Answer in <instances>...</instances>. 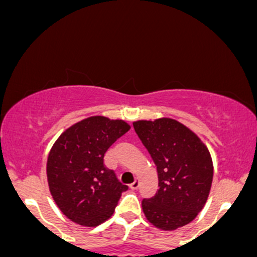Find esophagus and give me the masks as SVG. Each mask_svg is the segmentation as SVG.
<instances>
[{
  "label": "esophagus",
  "mask_w": 257,
  "mask_h": 257,
  "mask_svg": "<svg viewBox=\"0 0 257 257\" xmlns=\"http://www.w3.org/2000/svg\"><path fill=\"white\" fill-rule=\"evenodd\" d=\"M139 186H140V181H139V180H135L134 183L130 184V189H132V190L139 189Z\"/></svg>",
  "instance_id": "obj_1"
}]
</instances>
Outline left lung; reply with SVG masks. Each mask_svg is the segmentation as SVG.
Masks as SVG:
<instances>
[{"label":"left lung","instance_id":"1","mask_svg":"<svg viewBox=\"0 0 257 257\" xmlns=\"http://www.w3.org/2000/svg\"><path fill=\"white\" fill-rule=\"evenodd\" d=\"M134 127L158 172V191L142 201L148 222L175 230L203 208L213 179V163L205 143L191 130L169 117L139 120Z\"/></svg>","mask_w":257,"mask_h":257}]
</instances>
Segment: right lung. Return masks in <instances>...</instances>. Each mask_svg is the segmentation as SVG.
Listing matches in <instances>:
<instances>
[{
	"label": "right lung",
	"mask_w": 257,
	"mask_h": 257,
	"mask_svg": "<svg viewBox=\"0 0 257 257\" xmlns=\"http://www.w3.org/2000/svg\"><path fill=\"white\" fill-rule=\"evenodd\" d=\"M128 130L123 120L98 115L65 130L54 143L46 163L49 190L68 219L96 227L112 216L128 187L104 165V154Z\"/></svg>",
	"instance_id": "1"
}]
</instances>
